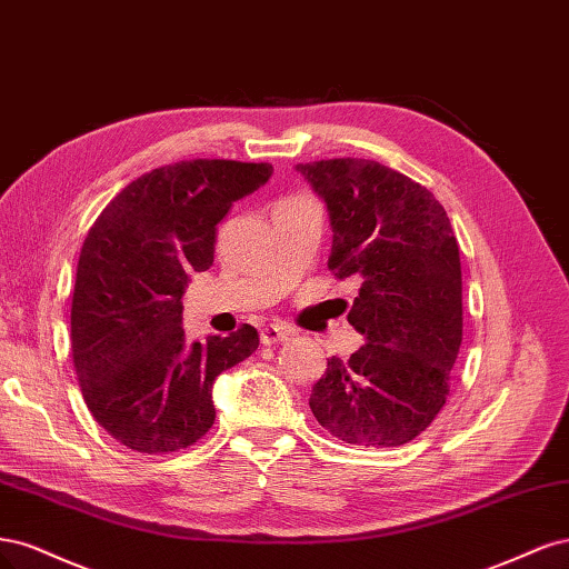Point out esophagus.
<instances>
[{"mask_svg":"<svg viewBox=\"0 0 569 569\" xmlns=\"http://www.w3.org/2000/svg\"><path fill=\"white\" fill-rule=\"evenodd\" d=\"M292 333L296 331H292V328L286 323H269L260 331V340H262V345H279V342L290 340Z\"/></svg>","mask_w":569,"mask_h":569,"instance_id":"34e87169","label":"esophagus"}]
</instances>
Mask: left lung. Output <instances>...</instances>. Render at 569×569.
<instances>
[{
	"label": "left lung",
	"mask_w": 569,
	"mask_h": 569,
	"mask_svg": "<svg viewBox=\"0 0 569 569\" xmlns=\"http://www.w3.org/2000/svg\"><path fill=\"white\" fill-rule=\"evenodd\" d=\"M328 208L336 279L359 277L347 315L366 345L328 361L309 409L323 430L357 447H401L449 397L463 340L461 254L442 203L376 160L300 162Z\"/></svg>",
	"instance_id": "obj_1"
}]
</instances>
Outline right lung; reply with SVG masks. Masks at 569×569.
Wrapping results in <instances>:
<instances>
[{
	"label": "right lung",
	"instance_id": "obj_1",
	"mask_svg": "<svg viewBox=\"0 0 569 569\" xmlns=\"http://www.w3.org/2000/svg\"><path fill=\"white\" fill-rule=\"evenodd\" d=\"M269 162L181 160L127 184L91 224L70 307L84 405L127 449H187L214 423L212 382L260 345L243 323L189 345L181 296L214 260L229 208L271 177Z\"/></svg>",
	"mask_w": 569,
	"mask_h": 569
}]
</instances>
